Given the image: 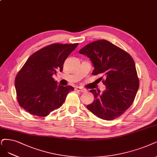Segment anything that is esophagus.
Segmentation results:
<instances>
[{"instance_id": "obj_1", "label": "esophagus", "mask_w": 157, "mask_h": 157, "mask_svg": "<svg viewBox=\"0 0 157 157\" xmlns=\"http://www.w3.org/2000/svg\"><path fill=\"white\" fill-rule=\"evenodd\" d=\"M75 90H78V91H80V92H84L86 91L85 89L82 88V87H79V86H76V87L75 88Z\"/></svg>"}]
</instances>
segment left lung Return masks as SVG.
Listing matches in <instances>:
<instances>
[{"label": "left lung", "instance_id": "obj_1", "mask_svg": "<svg viewBox=\"0 0 157 157\" xmlns=\"http://www.w3.org/2000/svg\"><path fill=\"white\" fill-rule=\"evenodd\" d=\"M79 52L90 58L94 67L92 75L101 74L105 78L102 82L106 89L102 94L90 90L94 100L86 107L103 120L118 118L131 107L139 88L134 60L127 52L104 39L86 45Z\"/></svg>", "mask_w": 157, "mask_h": 157}]
</instances>
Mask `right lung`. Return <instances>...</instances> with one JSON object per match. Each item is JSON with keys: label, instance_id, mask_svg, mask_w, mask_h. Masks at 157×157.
Instances as JSON below:
<instances>
[{"label": "right lung", "instance_id": "obj_1", "mask_svg": "<svg viewBox=\"0 0 157 157\" xmlns=\"http://www.w3.org/2000/svg\"><path fill=\"white\" fill-rule=\"evenodd\" d=\"M78 45L52 44L28 58L15 79L21 107L32 115L43 117L62 106L74 87L58 85L52 75L63 71L64 62Z\"/></svg>", "mask_w": 157, "mask_h": 157}]
</instances>
